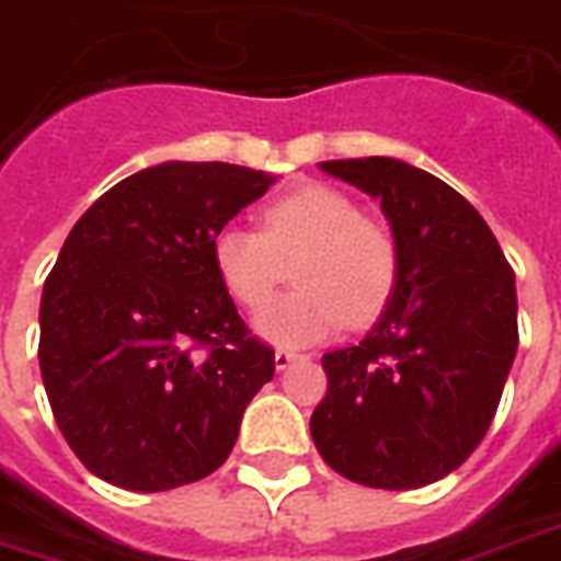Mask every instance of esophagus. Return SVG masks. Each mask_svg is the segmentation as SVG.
<instances>
[{"label": "esophagus", "mask_w": 561, "mask_h": 561, "mask_svg": "<svg viewBox=\"0 0 561 561\" xmlns=\"http://www.w3.org/2000/svg\"><path fill=\"white\" fill-rule=\"evenodd\" d=\"M298 358H301V355L293 353V350H277V353H275V367H277V370H286V367L293 365V362H298Z\"/></svg>", "instance_id": "34e87169"}]
</instances>
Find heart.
I'll use <instances>...</instances> for the list:
<instances>
[{"label":"heart","instance_id":"1","mask_svg":"<svg viewBox=\"0 0 561 561\" xmlns=\"http://www.w3.org/2000/svg\"><path fill=\"white\" fill-rule=\"evenodd\" d=\"M211 265L236 305L251 313L272 301L293 265L296 289L260 317L268 341L298 346L376 322L400 280V244L382 220L329 185H301L260 211V230L224 227Z\"/></svg>","mask_w":561,"mask_h":561}]
</instances>
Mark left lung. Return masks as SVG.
<instances>
[{
  "label": "left lung",
  "instance_id": "1",
  "mask_svg": "<svg viewBox=\"0 0 561 561\" xmlns=\"http://www.w3.org/2000/svg\"><path fill=\"white\" fill-rule=\"evenodd\" d=\"M320 167L382 203L400 280L365 341L322 355L329 388L310 436L355 484L424 488L463 463L496 415L520 341L514 268L443 179L394 158Z\"/></svg>",
  "mask_w": 561,
  "mask_h": 561
}]
</instances>
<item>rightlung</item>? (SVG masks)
Listing matches in <instances>:
<instances>
[{
	"instance_id": "right-lung-1",
	"label": "right lung",
	"mask_w": 561,
	"mask_h": 561,
	"mask_svg": "<svg viewBox=\"0 0 561 561\" xmlns=\"http://www.w3.org/2000/svg\"><path fill=\"white\" fill-rule=\"evenodd\" d=\"M272 175L170 161L122 179L73 224L41 296V379L92 476L137 493L206 478L275 376L211 265V239Z\"/></svg>"
}]
</instances>
